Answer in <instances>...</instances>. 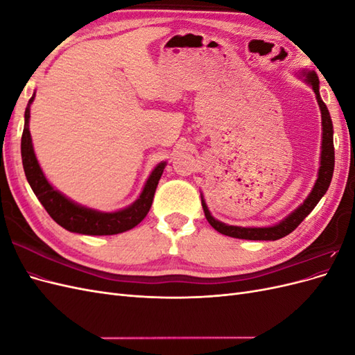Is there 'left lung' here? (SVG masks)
Wrapping results in <instances>:
<instances>
[{
	"label": "left lung",
	"mask_w": 355,
	"mask_h": 355,
	"mask_svg": "<svg viewBox=\"0 0 355 355\" xmlns=\"http://www.w3.org/2000/svg\"><path fill=\"white\" fill-rule=\"evenodd\" d=\"M300 77H305V81L311 85V87H313L315 93V99L318 102L320 111H321V125H323L318 178L315 180L313 191H311V194L304 201V204H300V206L293 213H290L286 219H283L280 223L274 225V227H265V228L232 227V225L219 222L218 219H214L211 216L209 207L206 206V201H204L201 197V204H202L204 214H206V219L218 232L228 235V237L241 239V240H270V241L280 240L299 227V223L302 222L311 211H313V209L317 206L321 197L327 192L331 182V176H333V168H335V146H333L331 118L326 103L320 98V81H318L317 73L314 71H302L300 72Z\"/></svg>",
	"instance_id": "1"
}]
</instances>
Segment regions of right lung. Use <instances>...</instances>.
I'll return each mask as SVG.
<instances>
[{"mask_svg":"<svg viewBox=\"0 0 355 355\" xmlns=\"http://www.w3.org/2000/svg\"><path fill=\"white\" fill-rule=\"evenodd\" d=\"M34 98L35 94L29 99L25 111V127L22 135V144H20V151H22L24 170L29 185L32 191H34V194L38 197L40 202L51 216V219L59 223L62 228L84 235L121 234L124 231L135 228L137 223H141L153 206L155 189L158 180L164 171L166 161L159 163L153 170L151 176L148 178L144 187L142 194L128 207L112 213H103L80 206V204L71 201L69 198L60 194L58 189L53 188L38 164L29 133V108L31 103L34 102Z\"/></svg>","mask_w":355,"mask_h":355,"instance_id":"right-lung-1","label":"right lung"}]
</instances>
